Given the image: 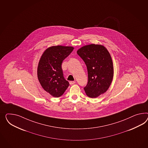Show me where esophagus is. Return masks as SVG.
<instances>
[{
  "mask_svg": "<svg viewBox=\"0 0 148 148\" xmlns=\"http://www.w3.org/2000/svg\"><path fill=\"white\" fill-rule=\"evenodd\" d=\"M75 83V81H70L69 82V84H71V85H72V84H74Z\"/></svg>",
  "mask_w": 148,
  "mask_h": 148,
  "instance_id": "34e87169",
  "label": "esophagus"
}]
</instances>
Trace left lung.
I'll return each mask as SVG.
<instances>
[{"mask_svg":"<svg viewBox=\"0 0 148 148\" xmlns=\"http://www.w3.org/2000/svg\"><path fill=\"white\" fill-rule=\"evenodd\" d=\"M77 53L84 61L88 71L86 95L96 98L106 92L112 83L114 68L112 57L101 45L90 44L79 49Z\"/></svg>","mask_w":148,"mask_h":148,"instance_id":"left-lung-1","label":"left lung"}]
</instances>
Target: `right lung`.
Returning a JSON list of instances; mask_svg holds the SVG:
<instances>
[{"mask_svg": "<svg viewBox=\"0 0 148 148\" xmlns=\"http://www.w3.org/2000/svg\"><path fill=\"white\" fill-rule=\"evenodd\" d=\"M73 49L71 46H54L46 49L41 56L38 78L44 90L53 97L62 95L69 85L64 78L61 64Z\"/></svg>", "mask_w": 148, "mask_h": 148, "instance_id": "right-lung-1", "label": "right lung"}]
</instances>
